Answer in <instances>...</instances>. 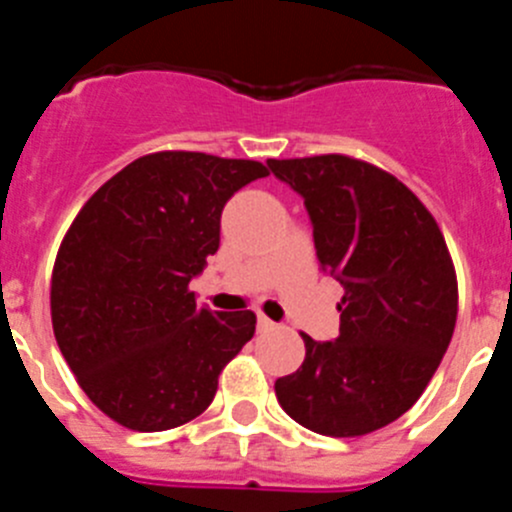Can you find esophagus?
<instances>
[{
  "label": "esophagus",
  "mask_w": 512,
  "mask_h": 512,
  "mask_svg": "<svg viewBox=\"0 0 512 512\" xmlns=\"http://www.w3.org/2000/svg\"><path fill=\"white\" fill-rule=\"evenodd\" d=\"M274 328H277V323H274V320H269L266 315H259V330H261V333H269V330H274Z\"/></svg>",
  "instance_id": "34e87169"
}]
</instances>
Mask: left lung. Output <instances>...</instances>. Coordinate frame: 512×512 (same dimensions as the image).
<instances>
[{
  "mask_svg": "<svg viewBox=\"0 0 512 512\" xmlns=\"http://www.w3.org/2000/svg\"><path fill=\"white\" fill-rule=\"evenodd\" d=\"M310 215L320 269L338 279L341 328L305 338V361L279 377L284 413L323 436H364L408 413L456 325V274L423 202L387 171L348 156L266 161Z\"/></svg>",
  "mask_w": 512,
  "mask_h": 512,
  "instance_id": "1",
  "label": "left lung"
}]
</instances>
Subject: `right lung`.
I'll list each match as a JSON object with an SVG mask.
<instances>
[{"label": "right lung", "instance_id": "1", "mask_svg": "<svg viewBox=\"0 0 512 512\" xmlns=\"http://www.w3.org/2000/svg\"><path fill=\"white\" fill-rule=\"evenodd\" d=\"M261 176L259 161L151 153L71 223L53 266V333L81 390L125 428L169 431L205 413L253 338L251 310H207L189 282L220 246L225 202Z\"/></svg>", "mask_w": 512, "mask_h": 512}]
</instances>
